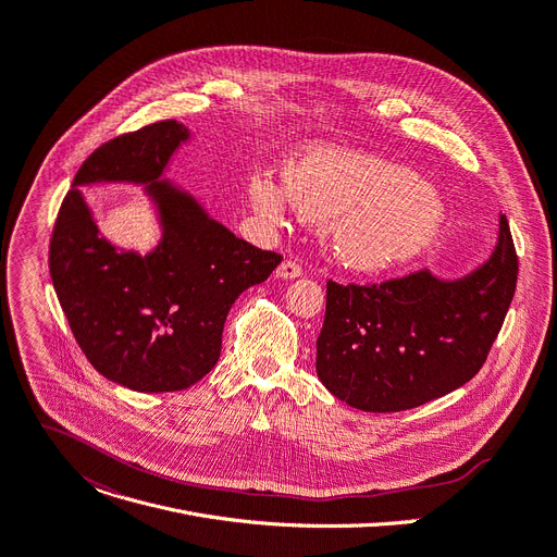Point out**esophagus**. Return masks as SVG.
Instances as JSON below:
<instances>
[{
    "mask_svg": "<svg viewBox=\"0 0 557 557\" xmlns=\"http://www.w3.org/2000/svg\"><path fill=\"white\" fill-rule=\"evenodd\" d=\"M277 277H284V280H295V277H299L301 273H305V269H301V264L299 262H295V260H284L280 267H277Z\"/></svg>",
    "mask_w": 557,
    "mask_h": 557,
    "instance_id": "34e87169",
    "label": "esophagus"
}]
</instances>
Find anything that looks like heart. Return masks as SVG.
Instances as JSON below:
<instances>
[{"label":"heart","instance_id":"b5f03b06","mask_svg":"<svg viewBox=\"0 0 557 557\" xmlns=\"http://www.w3.org/2000/svg\"><path fill=\"white\" fill-rule=\"evenodd\" d=\"M284 186L301 218L331 220L335 252L346 264L364 271L388 269L420 256L444 224V205L429 184L352 150H313L290 162ZM248 197L262 215L282 218L284 193L275 182L250 180Z\"/></svg>","mask_w":557,"mask_h":557}]
</instances>
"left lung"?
<instances>
[{"instance_id":"left-lung-1","label":"left lung","mask_w":557,"mask_h":557,"mask_svg":"<svg viewBox=\"0 0 557 557\" xmlns=\"http://www.w3.org/2000/svg\"><path fill=\"white\" fill-rule=\"evenodd\" d=\"M518 284V252L499 218L493 258L458 282L413 271L373 284L326 282L318 375L360 411L416 409L467 384L486 362Z\"/></svg>"}]
</instances>
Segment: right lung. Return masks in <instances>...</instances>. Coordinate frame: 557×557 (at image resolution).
<instances>
[{"instance_id":"obj_1","label":"right lung","mask_w":557,"mask_h":557,"mask_svg":"<svg viewBox=\"0 0 557 557\" xmlns=\"http://www.w3.org/2000/svg\"><path fill=\"white\" fill-rule=\"evenodd\" d=\"M186 137L175 120L117 135L73 180L150 184L164 224L150 256L99 237L77 188L66 193L50 235L48 269L75 342L95 371L139 393L184 391L205 377L218 364L233 301L282 262L158 182Z\"/></svg>"}]
</instances>
